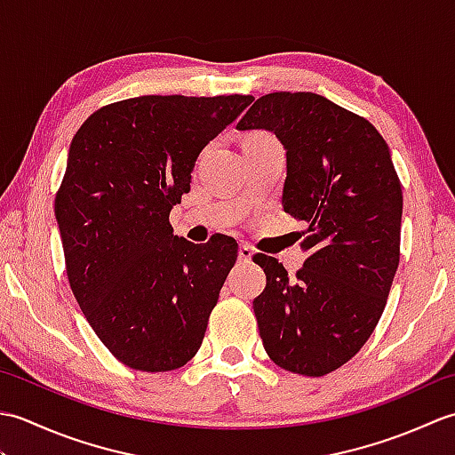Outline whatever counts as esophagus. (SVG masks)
I'll return each instance as SVG.
<instances>
[{
  "label": "esophagus",
  "instance_id": "obj_1",
  "mask_svg": "<svg viewBox=\"0 0 455 455\" xmlns=\"http://www.w3.org/2000/svg\"><path fill=\"white\" fill-rule=\"evenodd\" d=\"M252 256H254L252 248H250L248 244H240V248H238V258L243 259V262H250V259H252Z\"/></svg>",
  "mask_w": 455,
  "mask_h": 455
}]
</instances>
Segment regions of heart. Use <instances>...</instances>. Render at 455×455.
<instances>
[{
	"mask_svg": "<svg viewBox=\"0 0 455 455\" xmlns=\"http://www.w3.org/2000/svg\"><path fill=\"white\" fill-rule=\"evenodd\" d=\"M262 137H267V134H254L252 139H262Z\"/></svg>",
	"mask_w": 455,
	"mask_h": 455,
	"instance_id": "b5f03b06",
	"label": "heart"
}]
</instances>
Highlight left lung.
<instances>
[{
	"label": "left lung",
	"instance_id": "1",
	"mask_svg": "<svg viewBox=\"0 0 455 455\" xmlns=\"http://www.w3.org/2000/svg\"><path fill=\"white\" fill-rule=\"evenodd\" d=\"M236 129L283 144L282 205L308 227L295 277L254 256L266 274L254 299L259 336L283 370L326 375L371 336L399 267L403 191L389 147L370 121L311 92L262 95Z\"/></svg>",
	"mask_w": 455,
	"mask_h": 455
}]
</instances>
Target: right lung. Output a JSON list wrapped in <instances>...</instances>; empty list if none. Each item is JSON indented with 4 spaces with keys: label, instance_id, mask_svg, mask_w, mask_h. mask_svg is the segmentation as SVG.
Listing matches in <instances>:
<instances>
[{
    "label": "right lung",
    "instance_id": "1",
    "mask_svg": "<svg viewBox=\"0 0 455 455\" xmlns=\"http://www.w3.org/2000/svg\"><path fill=\"white\" fill-rule=\"evenodd\" d=\"M252 95H142L90 115L54 199L66 274L93 332L124 365L172 371L197 354L235 266V238L191 244L170 211L207 144Z\"/></svg>",
    "mask_w": 455,
    "mask_h": 455
}]
</instances>
